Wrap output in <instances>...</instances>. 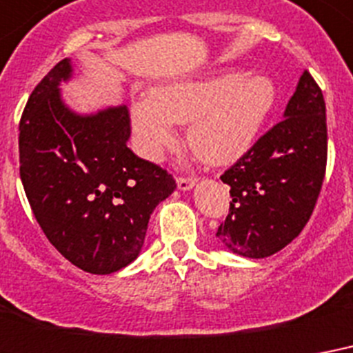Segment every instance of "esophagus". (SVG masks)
<instances>
[{"instance_id":"1","label":"esophagus","mask_w":353,"mask_h":353,"mask_svg":"<svg viewBox=\"0 0 353 353\" xmlns=\"http://www.w3.org/2000/svg\"><path fill=\"white\" fill-rule=\"evenodd\" d=\"M176 184H179V190L182 191L191 190V188L196 184V176H179V179H176Z\"/></svg>"}]
</instances>
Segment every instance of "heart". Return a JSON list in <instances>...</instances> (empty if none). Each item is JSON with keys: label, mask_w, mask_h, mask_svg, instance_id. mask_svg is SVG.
<instances>
[{"label": "heart", "mask_w": 353, "mask_h": 353, "mask_svg": "<svg viewBox=\"0 0 353 353\" xmlns=\"http://www.w3.org/2000/svg\"><path fill=\"white\" fill-rule=\"evenodd\" d=\"M274 101L276 86L269 77L228 70L152 90L151 99L134 105L132 128L143 154L157 158L176 141L173 123H190L191 151L221 165L252 147Z\"/></svg>", "instance_id": "obj_1"}]
</instances>
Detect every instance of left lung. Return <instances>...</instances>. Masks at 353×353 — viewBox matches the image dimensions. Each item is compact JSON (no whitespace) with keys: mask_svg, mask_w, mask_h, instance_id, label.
I'll list each match as a JSON object with an SVG mask.
<instances>
[{"mask_svg":"<svg viewBox=\"0 0 353 353\" xmlns=\"http://www.w3.org/2000/svg\"><path fill=\"white\" fill-rule=\"evenodd\" d=\"M280 123L221 174L230 210L217 237L245 258H267L304 230L326 174V103L305 70Z\"/></svg>","mask_w":353,"mask_h":353,"instance_id":"1","label":"left lung"}]
</instances>
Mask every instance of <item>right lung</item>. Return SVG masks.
I'll use <instances>...</instances> for the list:
<instances>
[{
    "label": "right lung",
    "mask_w": 353,
    "mask_h": 353,
    "mask_svg": "<svg viewBox=\"0 0 353 353\" xmlns=\"http://www.w3.org/2000/svg\"><path fill=\"white\" fill-rule=\"evenodd\" d=\"M72 75L60 60L29 95L20 119V179L49 243L75 267L110 274L138 258L173 174L127 147V106L77 116L60 99Z\"/></svg>",
    "instance_id": "right-lung-1"
}]
</instances>
